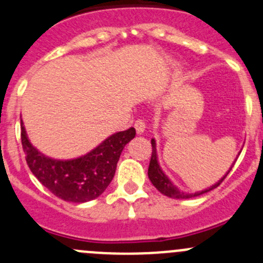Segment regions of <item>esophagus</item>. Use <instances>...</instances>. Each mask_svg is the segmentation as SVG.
Wrapping results in <instances>:
<instances>
[{"label": "esophagus", "instance_id": "obj_1", "mask_svg": "<svg viewBox=\"0 0 263 263\" xmlns=\"http://www.w3.org/2000/svg\"><path fill=\"white\" fill-rule=\"evenodd\" d=\"M135 128H136V132L139 135L144 134L145 128H146V126H145V122L142 121V119H137V121L135 122Z\"/></svg>", "mask_w": 263, "mask_h": 263}]
</instances>
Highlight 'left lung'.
Masks as SVG:
<instances>
[{"label": "left lung", "mask_w": 263, "mask_h": 263, "mask_svg": "<svg viewBox=\"0 0 263 263\" xmlns=\"http://www.w3.org/2000/svg\"><path fill=\"white\" fill-rule=\"evenodd\" d=\"M152 146H153V152H152V158H150L149 170H147V176H149V178H150V181H152L153 185L157 187V190H159L163 195L170 196V198H173V199H190V198H195V196H199V195H202V194L213 190V189L217 187V186L220 185L223 180H225V177L229 175V172H230L231 168H233L234 163H235L234 162L233 165L230 167V170H229L228 172H226L225 175H223L222 177L217 181V182L213 183L212 186H210V187L204 189V190H202V191H196V193L189 194V193H183V191H181L177 186L173 185L172 181H171L170 178H168V176L163 172V170L160 168V165H159V162H158L157 144H155L154 139H152Z\"/></svg>", "instance_id": "obj_1"}]
</instances>
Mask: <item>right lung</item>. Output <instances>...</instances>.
<instances>
[{"mask_svg": "<svg viewBox=\"0 0 263 263\" xmlns=\"http://www.w3.org/2000/svg\"><path fill=\"white\" fill-rule=\"evenodd\" d=\"M22 145L28 167L53 195L65 202L86 203L105 191L116 173L122 150L136 135L134 127L117 132L82 157L53 159L30 144L23 121Z\"/></svg>", "mask_w": 263, "mask_h": 263, "instance_id": "obj_1", "label": "right lung"}]
</instances>
